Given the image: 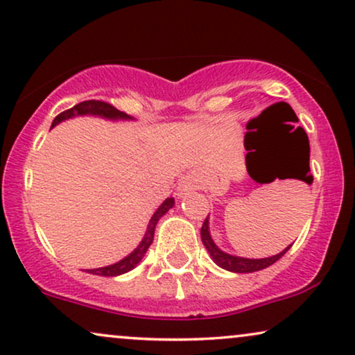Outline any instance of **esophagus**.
Listing matches in <instances>:
<instances>
[{
	"mask_svg": "<svg viewBox=\"0 0 355 355\" xmlns=\"http://www.w3.org/2000/svg\"><path fill=\"white\" fill-rule=\"evenodd\" d=\"M191 182H189V179H182V181H179V186H178V196L182 197L186 196L189 191H191Z\"/></svg>",
	"mask_w": 355,
	"mask_h": 355,
	"instance_id": "esophagus-1",
	"label": "esophagus"
}]
</instances>
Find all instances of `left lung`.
I'll return each instance as SVG.
<instances>
[{
    "mask_svg": "<svg viewBox=\"0 0 355 355\" xmlns=\"http://www.w3.org/2000/svg\"><path fill=\"white\" fill-rule=\"evenodd\" d=\"M297 133H300V140H302L300 159L303 163V168H305L306 182L310 184V181H313V178L306 173V171H310V144H308V137L302 127L297 128ZM200 236H202V243H204V246L207 248V251H209V254L211 256V259H214L215 264L220 266V268L225 270H230V272H238V274L256 272V270H262V269L269 268V266H272L275 261H279L280 257H282L285 252L290 250V246L293 245L292 243V245L285 248L282 252H279V254L270 256V257H264V259H248V257L232 256V254H228V252L220 250V248L214 243V239H211L210 230H209V217L205 218L204 225H202Z\"/></svg>",
    "mask_w": 355,
    "mask_h": 355,
    "instance_id": "1",
    "label": "left lung"
}]
</instances>
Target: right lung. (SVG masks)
I'll list each match as a JSON object with an SVG mask.
<instances>
[{"instance_id": "1", "label": "right lung", "mask_w": 355, "mask_h": 355, "mask_svg": "<svg viewBox=\"0 0 355 355\" xmlns=\"http://www.w3.org/2000/svg\"><path fill=\"white\" fill-rule=\"evenodd\" d=\"M76 116H98L103 119H109V121H119V119H121V121H130L132 119L130 116H127L125 112H121V110L114 107V105L103 103V101H83V103L76 104L75 107L58 114V116L53 119L52 127H55L60 122L67 121V119H71ZM173 205H174V199L173 197H168V199L164 200L158 209H156L153 217H151L148 223V228H146L145 238L141 239L140 245H138L130 254L123 257L122 261L116 262V264H110V266H105V268H98V269H87L86 272L94 274V275H103V277H116V275L125 274L128 270H132L138 262L144 259L146 250H148L151 243H153L155 228H156V223H158V220L163 217L169 209H173Z\"/></svg>"}]
</instances>
